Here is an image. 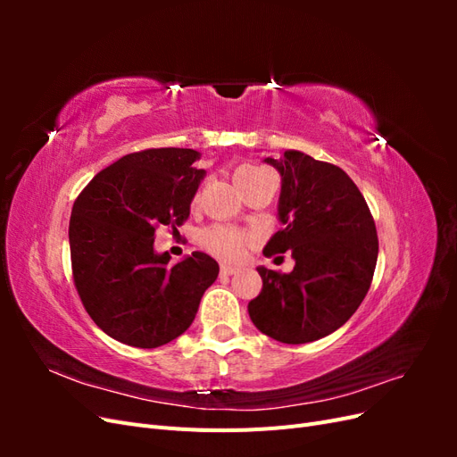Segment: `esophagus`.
<instances>
[{
    "label": "esophagus",
    "mask_w": 457,
    "mask_h": 457,
    "mask_svg": "<svg viewBox=\"0 0 457 457\" xmlns=\"http://www.w3.org/2000/svg\"><path fill=\"white\" fill-rule=\"evenodd\" d=\"M238 272V269L237 267H230V265H220V274H225V276H232V274H237Z\"/></svg>",
    "instance_id": "obj_1"
}]
</instances>
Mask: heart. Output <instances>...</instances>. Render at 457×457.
I'll list each match as a JSON object with an SVG mask.
<instances>
[{"instance_id": "1", "label": "heart", "mask_w": 457, "mask_h": 457, "mask_svg": "<svg viewBox=\"0 0 457 457\" xmlns=\"http://www.w3.org/2000/svg\"><path fill=\"white\" fill-rule=\"evenodd\" d=\"M269 173L267 170L259 168V165H242V168L237 170V175H234V181L237 185H242L245 181H252V179ZM252 237L244 230H238L234 227L227 225H213L204 232L202 242L204 245L210 250L213 255L225 261H240L245 253V247L250 244Z\"/></svg>"}]
</instances>
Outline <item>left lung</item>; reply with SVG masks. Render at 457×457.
<instances>
[{"label": "left lung", "mask_w": 457, "mask_h": 457, "mask_svg": "<svg viewBox=\"0 0 457 457\" xmlns=\"http://www.w3.org/2000/svg\"><path fill=\"white\" fill-rule=\"evenodd\" d=\"M278 170L282 230L267 257L289 252L292 272L257 267L262 289L247 312L262 334L287 345L322 339L341 328L366 297L378 262V232L362 192L341 168L286 150Z\"/></svg>", "instance_id": "obj_1"}]
</instances>
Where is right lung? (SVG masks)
I'll use <instances>...</instances> for the list:
<instances>
[{"instance_id": "add662e5", "label": "right lung", "mask_w": 457, "mask_h": 457, "mask_svg": "<svg viewBox=\"0 0 457 457\" xmlns=\"http://www.w3.org/2000/svg\"><path fill=\"white\" fill-rule=\"evenodd\" d=\"M192 148L133 152L96 173L76 198L68 238L81 303L106 336L156 349L188 329L219 274L202 252L170 265L154 252L160 225L181 227L205 177Z\"/></svg>"}]
</instances>
